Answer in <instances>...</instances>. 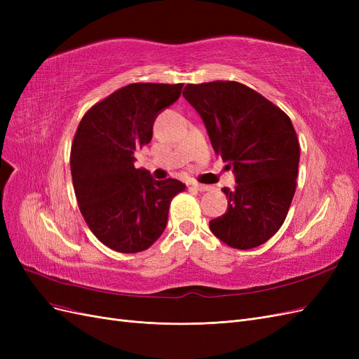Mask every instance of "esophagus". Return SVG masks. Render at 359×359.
<instances>
[{
  "label": "esophagus",
  "instance_id": "34e87169",
  "mask_svg": "<svg viewBox=\"0 0 359 359\" xmlns=\"http://www.w3.org/2000/svg\"><path fill=\"white\" fill-rule=\"evenodd\" d=\"M191 186L196 189V190H199V191H208V190H211V186H206V184H199V182H193Z\"/></svg>",
  "mask_w": 359,
  "mask_h": 359
}]
</instances>
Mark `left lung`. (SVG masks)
<instances>
[{"mask_svg":"<svg viewBox=\"0 0 359 359\" xmlns=\"http://www.w3.org/2000/svg\"><path fill=\"white\" fill-rule=\"evenodd\" d=\"M182 95L235 175V189H222L227 211L210 222L211 232L233 248L259 247L283 224L297 189L299 142L290 118L233 81L190 83Z\"/></svg>","mask_w":359,"mask_h":359,"instance_id":"8db88e82","label":"left lung"}]
</instances>
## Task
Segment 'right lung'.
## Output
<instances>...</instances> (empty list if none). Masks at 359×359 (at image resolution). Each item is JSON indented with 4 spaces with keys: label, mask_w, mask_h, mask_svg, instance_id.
Masks as SVG:
<instances>
[{
    "label": "right lung",
    "mask_w": 359,
    "mask_h": 359,
    "mask_svg": "<svg viewBox=\"0 0 359 359\" xmlns=\"http://www.w3.org/2000/svg\"><path fill=\"white\" fill-rule=\"evenodd\" d=\"M182 83H130L83 115L72 145L76 199L86 224L104 245L139 253L168 223L170 201L186 184L157 181L135 168V153L151 142L157 115L175 103Z\"/></svg>",
    "instance_id": "obj_1"
}]
</instances>
